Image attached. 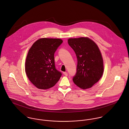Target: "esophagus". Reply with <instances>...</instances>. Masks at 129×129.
<instances>
[{"label":"esophagus","instance_id":"1","mask_svg":"<svg viewBox=\"0 0 129 129\" xmlns=\"http://www.w3.org/2000/svg\"><path fill=\"white\" fill-rule=\"evenodd\" d=\"M63 74H64L65 76H67L68 75V73H67V72H63Z\"/></svg>","mask_w":129,"mask_h":129}]
</instances>
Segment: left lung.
Returning a JSON list of instances; mask_svg holds the SVG:
<instances>
[{
	"label": "left lung",
	"mask_w": 129,
	"mask_h": 129,
	"mask_svg": "<svg viewBox=\"0 0 129 129\" xmlns=\"http://www.w3.org/2000/svg\"><path fill=\"white\" fill-rule=\"evenodd\" d=\"M68 42L77 59L74 84L82 89L92 87L104 72L103 59L98 46L88 37L69 38Z\"/></svg>",
	"instance_id": "obj_1"
}]
</instances>
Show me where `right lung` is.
<instances>
[{"label":"right lung","mask_w":129,"mask_h":129,"mask_svg":"<svg viewBox=\"0 0 129 129\" xmlns=\"http://www.w3.org/2000/svg\"><path fill=\"white\" fill-rule=\"evenodd\" d=\"M62 42L61 39L41 38L30 48L25 61V73L38 89L50 88L60 78L61 73L55 69L54 54Z\"/></svg>","instance_id":"obj_1"}]
</instances>
